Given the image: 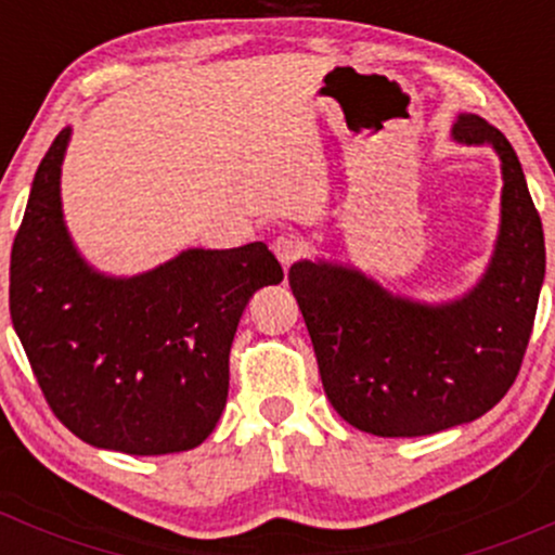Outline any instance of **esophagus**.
I'll use <instances>...</instances> for the list:
<instances>
[{"instance_id": "esophagus-1", "label": "esophagus", "mask_w": 555, "mask_h": 555, "mask_svg": "<svg viewBox=\"0 0 555 555\" xmlns=\"http://www.w3.org/2000/svg\"><path fill=\"white\" fill-rule=\"evenodd\" d=\"M271 247H273V256H276L279 263L284 266V271L305 253V245L295 237V234H282V237L273 240Z\"/></svg>"}]
</instances>
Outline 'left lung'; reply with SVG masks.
Returning a JSON list of instances; mask_svg holds the SVG:
<instances>
[{"instance_id":"8db88e82","label":"left lung","mask_w":555,"mask_h":555,"mask_svg":"<svg viewBox=\"0 0 555 555\" xmlns=\"http://www.w3.org/2000/svg\"><path fill=\"white\" fill-rule=\"evenodd\" d=\"M451 138L501 158L499 237L473 289L420 302L354 266L297 260L289 269L331 406L373 436H430L486 415L512 388L532 334L545 240L525 171L503 132L477 114H460Z\"/></svg>"}]
</instances>
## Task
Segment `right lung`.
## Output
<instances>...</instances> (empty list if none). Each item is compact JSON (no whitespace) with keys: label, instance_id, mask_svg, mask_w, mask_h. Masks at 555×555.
Returning <instances> with one entry per match:
<instances>
[{"label":"right lung","instance_id":"add662e5","mask_svg":"<svg viewBox=\"0 0 555 555\" xmlns=\"http://www.w3.org/2000/svg\"><path fill=\"white\" fill-rule=\"evenodd\" d=\"M65 127L30 184L10 258V315L60 423L95 449L162 456L211 436L229 349L250 297L279 284L263 242L180 256L138 273L95 271L62 214Z\"/></svg>","mask_w":555,"mask_h":555}]
</instances>
